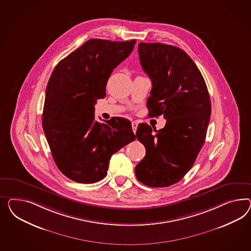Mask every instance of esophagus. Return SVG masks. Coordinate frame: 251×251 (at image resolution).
Masks as SVG:
<instances>
[{"mask_svg":"<svg viewBox=\"0 0 251 251\" xmlns=\"http://www.w3.org/2000/svg\"><path fill=\"white\" fill-rule=\"evenodd\" d=\"M131 127H132V129H133V132L135 133L136 130H137V128H138V122H131Z\"/></svg>","mask_w":251,"mask_h":251,"instance_id":"obj_1","label":"esophagus"}]
</instances>
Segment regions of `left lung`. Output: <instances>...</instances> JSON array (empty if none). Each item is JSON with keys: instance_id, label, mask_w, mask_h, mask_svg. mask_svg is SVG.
I'll list each match as a JSON object with an SVG mask.
<instances>
[{"instance_id": "obj_1", "label": "left lung", "mask_w": 251, "mask_h": 251, "mask_svg": "<svg viewBox=\"0 0 251 251\" xmlns=\"http://www.w3.org/2000/svg\"><path fill=\"white\" fill-rule=\"evenodd\" d=\"M138 52L152 84L149 116L163 115L166 124L159 130L139 124L136 137L146 154L136 165V177L150 187H166L179 182L196 162L210 121V97L200 70L181 48L140 43Z\"/></svg>"}]
</instances>
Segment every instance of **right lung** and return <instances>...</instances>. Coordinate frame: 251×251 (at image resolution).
Listing matches in <instances>:
<instances>
[{
	"label": "right lung",
	"instance_id": "add662e5",
	"mask_svg": "<svg viewBox=\"0 0 251 251\" xmlns=\"http://www.w3.org/2000/svg\"><path fill=\"white\" fill-rule=\"evenodd\" d=\"M135 43L90 39L62 59L49 78L43 129L57 168L72 181H100L111 156L135 140L128 120L100 123L94 116V105L105 98L113 69L129 56Z\"/></svg>",
	"mask_w": 251,
	"mask_h": 251
}]
</instances>
